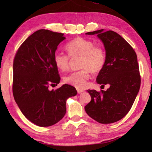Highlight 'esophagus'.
I'll list each match as a JSON object with an SVG mask.
<instances>
[{
    "instance_id": "34e87169",
    "label": "esophagus",
    "mask_w": 152,
    "mask_h": 152,
    "mask_svg": "<svg viewBox=\"0 0 152 152\" xmlns=\"http://www.w3.org/2000/svg\"><path fill=\"white\" fill-rule=\"evenodd\" d=\"M84 91V90H82V89L77 88V92H78V94H80V93H82V92H83Z\"/></svg>"
}]
</instances>
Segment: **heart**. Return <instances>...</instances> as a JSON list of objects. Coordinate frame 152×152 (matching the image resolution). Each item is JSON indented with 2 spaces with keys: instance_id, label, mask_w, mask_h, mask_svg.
I'll use <instances>...</instances> for the list:
<instances>
[{
  "instance_id": "obj_1",
  "label": "heart",
  "mask_w": 152,
  "mask_h": 152,
  "mask_svg": "<svg viewBox=\"0 0 152 152\" xmlns=\"http://www.w3.org/2000/svg\"><path fill=\"white\" fill-rule=\"evenodd\" d=\"M66 50L71 58L80 57L79 67L82 68L64 77L66 84L83 88L88 84L91 71L98 73L103 69L106 62V55L101 46L94 45L93 42L82 37H77L66 46ZM69 56L56 52L53 56V61L59 70L65 72L69 69Z\"/></svg>"
}]
</instances>
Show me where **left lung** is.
<instances>
[{"label": "left lung", "mask_w": 152, "mask_h": 152, "mask_svg": "<svg viewBox=\"0 0 152 152\" xmlns=\"http://www.w3.org/2000/svg\"><path fill=\"white\" fill-rule=\"evenodd\" d=\"M85 34L96 35L103 43L106 62L99 72L96 82L110 86L101 92L87 90L91 101L84 109L89 117L100 123L117 122L129 111L140 91L137 55L125 39L113 31L101 29Z\"/></svg>", "instance_id": "8db88e82"}]
</instances>
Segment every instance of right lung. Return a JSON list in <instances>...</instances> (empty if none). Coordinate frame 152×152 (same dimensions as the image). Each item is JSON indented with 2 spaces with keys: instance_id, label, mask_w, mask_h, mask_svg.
<instances>
[{
  "instance_id": "1",
  "label": "right lung",
  "mask_w": 152,
  "mask_h": 152,
  "mask_svg": "<svg viewBox=\"0 0 152 152\" xmlns=\"http://www.w3.org/2000/svg\"><path fill=\"white\" fill-rule=\"evenodd\" d=\"M64 33L40 29L22 43L13 62L12 92L24 116L39 127H49L62 119L66 101L77 94L74 86L64 84L50 91V86L60 83L53 56Z\"/></svg>"
}]
</instances>
